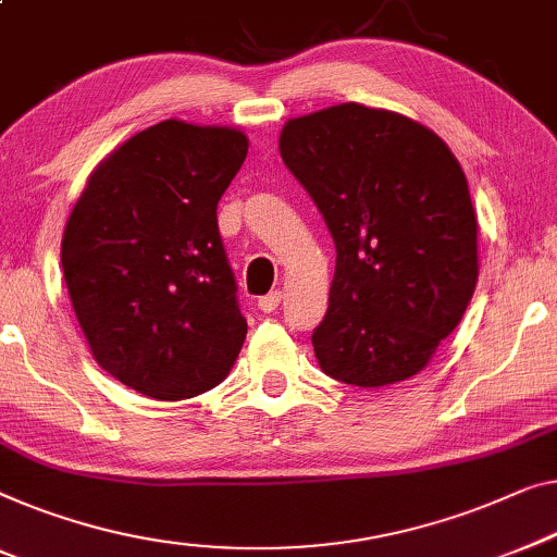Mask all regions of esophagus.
Instances as JSON below:
<instances>
[{"label": "esophagus", "instance_id": "esophagus-1", "mask_svg": "<svg viewBox=\"0 0 557 557\" xmlns=\"http://www.w3.org/2000/svg\"><path fill=\"white\" fill-rule=\"evenodd\" d=\"M281 298H284V294H281V292H271V294H265V296H261V298H259V309H261V311H265V313L276 311L278 306H281Z\"/></svg>", "mask_w": 557, "mask_h": 557}]
</instances>
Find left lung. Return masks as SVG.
<instances>
[{"mask_svg":"<svg viewBox=\"0 0 557 557\" xmlns=\"http://www.w3.org/2000/svg\"><path fill=\"white\" fill-rule=\"evenodd\" d=\"M281 158L336 246L311 344L344 384L386 386L430 364L478 284V219L453 150L392 110L344 102L288 120Z\"/></svg>","mask_w":557,"mask_h":557,"instance_id":"8db88e82","label":"left lung"}]
</instances>
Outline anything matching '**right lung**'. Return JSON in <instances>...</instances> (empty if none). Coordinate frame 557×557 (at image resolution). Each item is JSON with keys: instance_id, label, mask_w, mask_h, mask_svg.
Here are the masks:
<instances>
[{"instance_id": "right-lung-1", "label": "right lung", "mask_w": 557, "mask_h": 557, "mask_svg": "<svg viewBox=\"0 0 557 557\" xmlns=\"http://www.w3.org/2000/svg\"><path fill=\"white\" fill-rule=\"evenodd\" d=\"M236 127L163 120L95 168L62 236L67 294L104 372L178 401L228 376L248 332L219 233Z\"/></svg>"}]
</instances>
